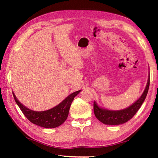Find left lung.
Returning a JSON list of instances; mask_svg holds the SVG:
<instances>
[{
  "mask_svg": "<svg viewBox=\"0 0 158 158\" xmlns=\"http://www.w3.org/2000/svg\"><path fill=\"white\" fill-rule=\"evenodd\" d=\"M150 85V76H148V82H147L146 89L141 97L127 108L122 110L112 111L108 109H102L98 106L97 103L93 102V110L95 117L100 122L105 125H120L125 123L130 120L135 116L141 107V105L145 100L147 93L148 91Z\"/></svg>",
  "mask_w": 158,
  "mask_h": 158,
  "instance_id": "8db88e82",
  "label": "left lung"
}]
</instances>
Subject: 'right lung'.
<instances>
[{
  "mask_svg": "<svg viewBox=\"0 0 158 158\" xmlns=\"http://www.w3.org/2000/svg\"><path fill=\"white\" fill-rule=\"evenodd\" d=\"M81 90L74 92L68 95L59 105L49 110L43 111H35L23 106L17 100L15 93L12 92L15 100L21 111L32 123L35 124L44 128H54L60 126L65 121L68 116L69 110L74 97Z\"/></svg>",
  "mask_w": 158,
  "mask_h": 158,
  "instance_id": "right-lung-1",
  "label": "right lung"
}]
</instances>
